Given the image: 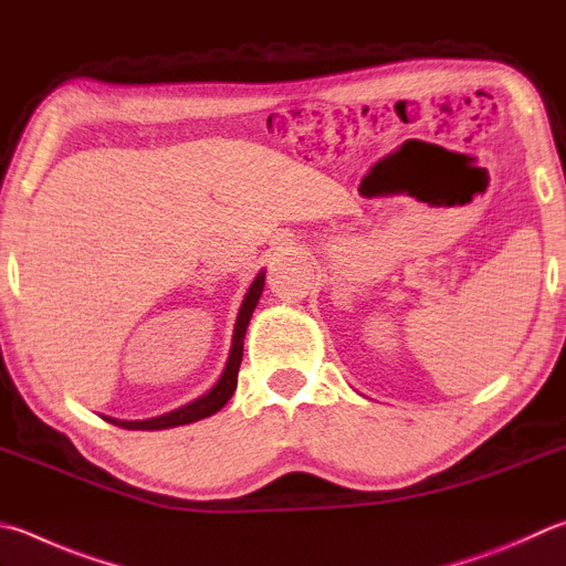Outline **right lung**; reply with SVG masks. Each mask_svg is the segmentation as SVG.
<instances>
[{
  "instance_id": "add662e5",
  "label": "right lung",
  "mask_w": 566,
  "mask_h": 566,
  "mask_svg": "<svg viewBox=\"0 0 566 566\" xmlns=\"http://www.w3.org/2000/svg\"><path fill=\"white\" fill-rule=\"evenodd\" d=\"M264 290V270L254 276L248 294H244V300L240 304V312L238 318H234V332H232V344H230V356L228 361H224L222 374L218 378V384H214L208 394H202L200 398L190 400V403H185L176 410H170V413H163L156 418H146V420H116V418H106L111 420L113 426H120V428H128V430H166V428H178V426H188L195 423V420H202L212 413H218V410L228 403L232 398L234 388H238V374H240V364H242V344H244V334H248V326H250V318L256 302H260Z\"/></svg>"
}]
</instances>
